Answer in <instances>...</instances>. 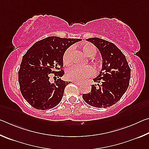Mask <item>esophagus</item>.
<instances>
[{
  "label": "esophagus",
  "instance_id": "obj_1",
  "mask_svg": "<svg viewBox=\"0 0 149 149\" xmlns=\"http://www.w3.org/2000/svg\"><path fill=\"white\" fill-rule=\"evenodd\" d=\"M74 84H75V85H80L81 84V83L78 82V81H74Z\"/></svg>",
  "mask_w": 149,
  "mask_h": 149
}]
</instances>
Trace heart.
Instances as JSON below:
<instances>
[{
    "label": "heart",
    "mask_w": 149,
    "mask_h": 149,
    "mask_svg": "<svg viewBox=\"0 0 149 149\" xmlns=\"http://www.w3.org/2000/svg\"><path fill=\"white\" fill-rule=\"evenodd\" d=\"M81 49L87 56H93L96 53L95 47L92 44L85 43L81 46ZM72 50L71 48L67 49L63 56V62L65 64H69L72 61ZM93 74L91 67L87 65L84 67H79L73 65L69 67L66 70V77L72 81H81L87 77H90Z\"/></svg>",
    "instance_id": "heart-1"
}]
</instances>
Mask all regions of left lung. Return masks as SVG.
I'll use <instances>...</instances> for the list:
<instances>
[{
	"label": "left lung",
	"mask_w": 149,
	"mask_h": 149,
	"mask_svg": "<svg viewBox=\"0 0 149 149\" xmlns=\"http://www.w3.org/2000/svg\"><path fill=\"white\" fill-rule=\"evenodd\" d=\"M101 54L102 64L100 74L93 81L91 91L82 96L85 102L96 108H107L116 104L127 91L131 69L125 55L112 43L98 37L86 39ZM101 84L99 85V83Z\"/></svg>",
	"instance_id": "left-lung-1"
}]
</instances>
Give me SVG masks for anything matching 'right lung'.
I'll list each match as a JSON object with an SVG mask.
<instances>
[{"mask_svg":"<svg viewBox=\"0 0 149 149\" xmlns=\"http://www.w3.org/2000/svg\"><path fill=\"white\" fill-rule=\"evenodd\" d=\"M80 39L48 37L37 41L22 58L18 72L20 91L26 101L38 110H49L59 104L70 81L61 79L64 75L63 56L65 50ZM54 73V83L49 81Z\"/></svg>","mask_w":149,"mask_h":149,"instance_id":"add662e5","label":"right lung"}]
</instances>
